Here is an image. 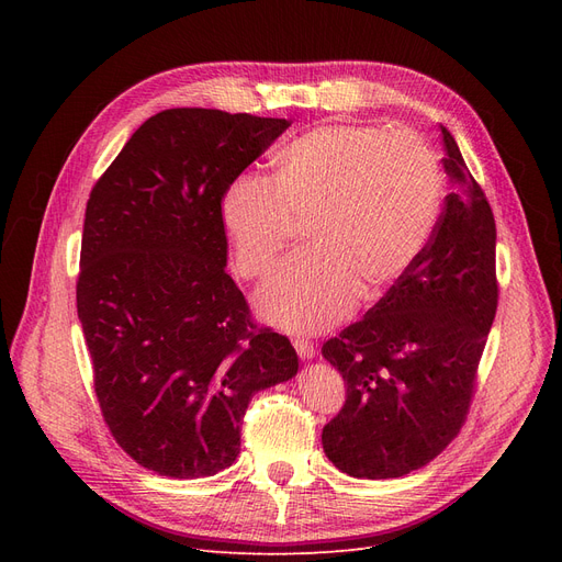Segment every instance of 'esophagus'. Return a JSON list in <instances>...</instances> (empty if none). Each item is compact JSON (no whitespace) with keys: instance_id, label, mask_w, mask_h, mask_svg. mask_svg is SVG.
<instances>
[{"instance_id":"obj_1","label":"esophagus","mask_w":562,"mask_h":562,"mask_svg":"<svg viewBox=\"0 0 562 562\" xmlns=\"http://www.w3.org/2000/svg\"><path fill=\"white\" fill-rule=\"evenodd\" d=\"M293 348H296V352L301 356V360H312L316 356V346L314 341H307V339H293Z\"/></svg>"}]
</instances>
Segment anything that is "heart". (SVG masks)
I'll list each match as a JSON object with an SVG mask.
<instances>
[{
	"mask_svg": "<svg viewBox=\"0 0 562 562\" xmlns=\"http://www.w3.org/2000/svg\"><path fill=\"white\" fill-rule=\"evenodd\" d=\"M441 170L412 132L321 125L273 157V184L239 175L221 198L234 263L248 280L269 276L305 225L307 250L257 293V310L286 333H318L378 296L428 246L439 218Z\"/></svg>",
	"mask_w": 562,
	"mask_h": 562,
	"instance_id": "b5f03b06",
	"label": "heart"
}]
</instances>
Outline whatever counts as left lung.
<instances>
[{
  "label": "left lung",
  "instance_id": "1",
  "mask_svg": "<svg viewBox=\"0 0 562 562\" xmlns=\"http://www.w3.org/2000/svg\"><path fill=\"white\" fill-rule=\"evenodd\" d=\"M451 193L428 246L362 321L321 352L346 403L321 435L352 479H398L460 432L496 314V225L451 132L439 125Z\"/></svg>",
  "mask_w": 562,
  "mask_h": 562
}]
</instances>
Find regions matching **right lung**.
Wrapping results in <instances>:
<instances>
[{"label":"right lung","instance_id":"right-lung-1","mask_svg":"<svg viewBox=\"0 0 562 562\" xmlns=\"http://www.w3.org/2000/svg\"><path fill=\"white\" fill-rule=\"evenodd\" d=\"M291 123L166 109L132 134L86 204L77 314L102 417L168 479L214 476L250 398L296 375L291 341L257 328L225 273V187Z\"/></svg>","mask_w":562,"mask_h":562}]
</instances>
